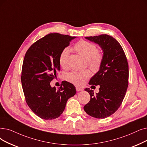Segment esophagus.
I'll use <instances>...</instances> for the list:
<instances>
[{"label": "esophagus", "mask_w": 147, "mask_h": 147, "mask_svg": "<svg viewBox=\"0 0 147 147\" xmlns=\"http://www.w3.org/2000/svg\"><path fill=\"white\" fill-rule=\"evenodd\" d=\"M76 91H77L78 92H79V91H83V90H84V89L82 88H80V87H76Z\"/></svg>", "instance_id": "obj_1"}]
</instances>
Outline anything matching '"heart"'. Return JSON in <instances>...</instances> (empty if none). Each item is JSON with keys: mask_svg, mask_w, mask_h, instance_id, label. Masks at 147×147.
Here are the masks:
<instances>
[{"mask_svg": "<svg viewBox=\"0 0 147 147\" xmlns=\"http://www.w3.org/2000/svg\"><path fill=\"white\" fill-rule=\"evenodd\" d=\"M74 50L83 58L88 60V65L93 70H96L99 67L101 56L97 52V48L94 44L86 41H79L74 46ZM70 50L66 47L61 52L59 56V63L61 67L65 68L67 64V60ZM90 76V72L88 70L80 72H73L67 76V79L77 85H82L86 79Z\"/></svg>", "mask_w": 147, "mask_h": 147, "instance_id": "obj_1", "label": "heart"}]
</instances>
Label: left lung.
I'll return each instance as SVG.
<instances>
[{"instance_id":"left-lung-1","label":"left lung","mask_w":147,"mask_h":147,"mask_svg":"<svg viewBox=\"0 0 147 147\" xmlns=\"http://www.w3.org/2000/svg\"><path fill=\"white\" fill-rule=\"evenodd\" d=\"M97 44L103 51L99 70L89 82V85H99V92L94 94L86 88L91 96L84 111L95 118H105L115 112L124 100L129 84V65L120 44L108 35L85 37Z\"/></svg>"}]
</instances>
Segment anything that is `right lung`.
I'll return each instance as SVG.
<instances>
[{"label":"right lung","instance_id":"1","mask_svg":"<svg viewBox=\"0 0 147 147\" xmlns=\"http://www.w3.org/2000/svg\"><path fill=\"white\" fill-rule=\"evenodd\" d=\"M76 36L51 33L32 45L24 56L22 85L30 109L44 119L58 118L67 100L76 93L75 86L67 81L56 89L50 82L59 71V56Z\"/></svg>","mask_w":147,"mask_h":147}]
</instances>
